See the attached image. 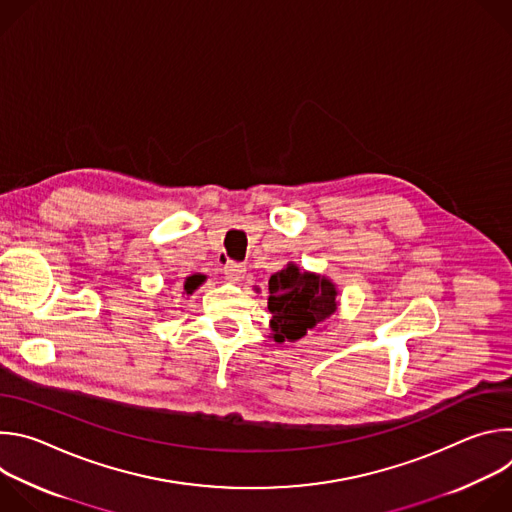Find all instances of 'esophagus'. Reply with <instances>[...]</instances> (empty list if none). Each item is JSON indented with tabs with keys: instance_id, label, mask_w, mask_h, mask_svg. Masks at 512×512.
Here are the masks:
<instances>
[{
	"instance_id": "esophagus-1",
	"label": "esophagus",
	"mask_w": 512,
	"mask_h": 512,
	"mask_svg": "<svg viewBox=\"0 0 512 512\" xmlns=\"http://www.w3.org/2000/svg\"><path fill=\"white\" fill-rule=\"evenodd\" d=\"M245 271H247V267L243 263H237V261H229L225 265V277L231 279V281H241Z\"/></svg>"
}]
</instances>
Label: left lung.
<instances>
[{
    "label": "left lung",
    "mask_w": 512,
    "mask_h": 512,
    "mask_svg": "<svg viewBox=\"0 0 512 512\" xmlns=\"http://www.w3.org/2000/svg\"><path fill=\"white\" fill-rule=\"evenodd\" d=\"M336 285L318 273L287 263L269 279L267 308L275 342H294L316 330L336 308Z\"/></svg>",
    "instance_id": "8db88e82"
}]
</instances>
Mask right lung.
I'll return each mask as SVG.
<instances>
[{"label": "right lung", "mask_w": 512, "mask_h": 512, "mask_svg": "<svg viewBox=\"0 0 512 512\" xmlns=\"http://www.w3.org/2000/svg\"><path fill=\"white\" fill-rule=\"evenodd\" d=\"M206 277L204 275H190V277H186V281H184V294H192V291L204 281Z\"/></svg>", "instance_id": "obj_1"}]
</instances>
